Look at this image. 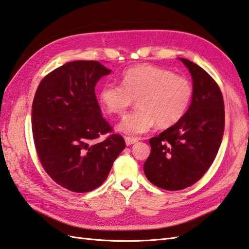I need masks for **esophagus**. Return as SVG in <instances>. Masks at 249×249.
<instances>
[{
	"label": "esophagus",
	"mask_w": 249,
	"mask_h": 249,
	"mask_svg": "<svg viewBox=\"0 0 249 249\" xmlns=\"http://www.w3.org/2000/svg\"><path fill=\"white\" fill-rule=\"evenodd\" d=\"M139 141V139L137 138H132V137H125V143L126 145H132Z\"/></svg>",
	"instance_id": "obj_1"
}]
</instances>
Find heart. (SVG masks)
I'll return each mask as SVG.
<instances>
[{
    "instance_id": "heart-1",
    "label": "heart",
    "mask_w": 249,
    "mask_h": 249,
    "mask_svg": "<svg viewBox=\"0 0 249 249\" xmlns=\"http://www.w3.org/2000/svg\"><path fill=\"white\" fill-rule=\"evenodd\" d=\"M190 80L170 70L153 65H137L122 74V86L105 84L98 91V101L108 114L122 117L137 100L139 108L127 114L119 129L139 135L157 123L170 128L186 115L193 98Z\"/></svg>"
}]
</instances>
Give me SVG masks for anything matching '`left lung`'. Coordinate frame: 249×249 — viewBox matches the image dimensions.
Wrapping results in <instances>:
<instances>
[{
	"instance_id": "left-lung-1",
	"label": "left lung",
	"mask_w": 249,
	"mask_h": 249,
	"mask_svg": "<svg viewBox=\"0 0 249 249\" xmlns=\"http://www.w3.org/2000/svg\"><path fill=\"white\" fill-rule=\"evenodd\" d=\"M180 60L192 75V103L180 122L149 139L152 152L143 167L149 181L167 191L191 187L205 175L216 157L225 127L218 85L203 68Z\"/></svg>"
}]
</instances>
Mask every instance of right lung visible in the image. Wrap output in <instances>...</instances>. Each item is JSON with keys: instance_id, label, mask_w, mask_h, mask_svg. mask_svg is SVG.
Masks as SVG:
<instances>
[{"instance_id": "obj_1", "label": "right lung", "mask_w": 249, "mask_h": 249, "mask_svg": "<svg viewBox=\"0 0 249 249\" xmlns=\"http://www.w3.org/2000/svg\"><path fill=\"white\" fill-rule=\"evenodd\" d=\"M110 72L95 60L71 61L46 75L35 93L32 129L39 160L57 184L72 192L100 187L126 146L102 117L94 92L98 79Z\"/></svg>"}]
</instances>
